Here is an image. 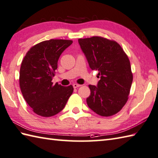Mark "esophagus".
Masks as SVG:
<instances>
[{"label":"esophagus","instance_id":"obj_1","mask_svg":"<svg viewBox=\"0 0 158 158\" xmlns=\"http://www.w3.org/2000/svg\"><path fill=\"white\" fill-rule=\"evenodd\" d=\"M81 86L80 85H78V84H73V88L74 89H76V88H78V87H80V86Z\"/></svg>","mask_w":158,"mask_h":158}]
</instances>
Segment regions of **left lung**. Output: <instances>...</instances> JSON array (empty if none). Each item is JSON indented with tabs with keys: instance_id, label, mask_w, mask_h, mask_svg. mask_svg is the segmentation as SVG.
Segmentation results:
<instances>
[{
	"instance_id": "obj_1",
	"label": "left lung",
	"mask_w": 158,
	"mask_h": 158,
	"mask_svg": "<svg viewBox=\"0 0 158 158\" xmlns=\"http://www.w3.org/2000/svg\"><path fill=\"white\" fill-rule=\"evenodd\" d=\"M78 43L89 67L100 76L97 86L89 85L88 106L102 117L117 114L126 104L133 80L127 55L117 41L104 37L79 39Z\"/></svg>"
}]
</instances>
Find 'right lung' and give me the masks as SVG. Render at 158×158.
I'll list each match as a JSON object with an SVG mask.
<instances>
[{
	"label": "right lung",
	"mask_w": 158,
	"mask_h": 158,
	"mask_svg": "<svg viewBox=\"0 0 158 158\" xmlns=\"http://www.w3.org/2000/svg\"><path fill=\"white\" fill-rule=\"evenodd\" d=\"M72 43L67 40L44 41L31 47L22 60L19 78L21 92L35 114L44 117L58 114L72 94V85L52 82L60 54Z\"/></svg>",
	"instance_id": "1"
}]
</instances>
